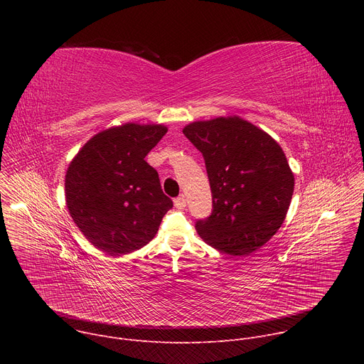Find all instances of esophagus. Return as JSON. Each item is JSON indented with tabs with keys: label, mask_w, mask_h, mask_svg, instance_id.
I'll use <instances>...</instances> for the list:
<instances>
[{
	"label": "esophagus",
	"mask_w": 364,
	"mask_h": 364,
	"mask_svg": "<svg viewBox=\"0 0 364 364\" xmlns=\"http://www.w3.org/2000/svg\"><path fill=\"white\" fill-rule=\"evenodd\" d=\"M174 205L177 207V209H184V207H186V196H184V194H180V196L174 200Z\"/></svg>",
	"instance_id": "esophagus-1"
}]
</instances>
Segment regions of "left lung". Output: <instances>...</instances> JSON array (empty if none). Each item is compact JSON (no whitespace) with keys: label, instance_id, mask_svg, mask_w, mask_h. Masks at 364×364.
I'll use <instances>...</instances> for the list:
<instances>
[{"label":"left lung","instance_id":"obj_1","mask_svg":"<svg viewBox=\"0 0 364 364\" xmlns=\"http://www.w3.org/2000/svg\"><path fill=\"white\" fill-rule=\"evenodd\" d=\"M203 154L213 212L198 220V236L212 247L243 256L264 246L288 213L294 173L279 144L240 117H219L184 127Z\"/></svg>","mask_w":364,"mask_h":364}]
</instances>
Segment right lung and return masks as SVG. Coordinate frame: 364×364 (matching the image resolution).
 Listing matches in <instances>:
<instances>
[{"label":"right lung","instance_id":"add662e5","mask_svg":"<svg viewBox=\"0 0 364 364\" xmlns=\"http://www.w3.org/2000/svg\"><path fill=\"white\" fill-rule=\"evenodd\" d=\"M160 124L128 122L93 135L65 178L69 213L99 250L121 256L145 246L173 207L146 154L166 135Z\"/></svg>","mask_w":364,"mask_h":364}]
</instances>
